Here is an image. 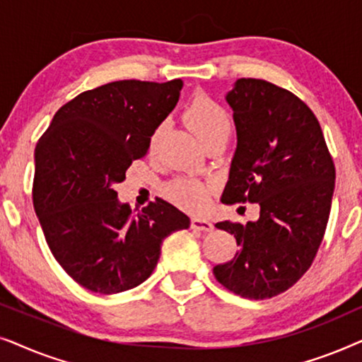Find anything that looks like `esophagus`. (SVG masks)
<instances>
[{
  "mask_svg": "<svg viewBox=\"0 0 362 362\" xmlns=\"http://www.w3.org/2000/svg\"><path fill=\"white\" fill-rule=\"evenodd\" d=\"M191 227L196 230H202V232H211L214 229V224L209 219H201V217H192L191 219Z\"/></svg>",
  "mask_w": 362,
  "mask_h": 362,
  "instance_id": "obj_1",
  "label": "esophagus"
}]
</instances>
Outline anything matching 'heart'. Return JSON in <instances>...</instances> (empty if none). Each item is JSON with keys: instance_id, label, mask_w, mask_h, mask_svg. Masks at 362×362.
Returning <instances> with one entry per match:
<instances>
[{"instance_id": "b5f03b06", "label": "heart", "mask_w": 362, "mask_h": 362, "mask_svg": "<svg viewBox=\"0 0 362 362\" xmlns=\"http://www.w3.org/2000/svg\"><path fill=\"white\" fill-rule=\"evenodd\" d=\"M185 120L189 123L196 135L204 143L209 141L211 138L221 135V133L229 132L230 128L229 118H227L224 108L212 100L211 97L204 95V93H199L187 103L185 108ZM160 135L161 128H156L155 133L151 135L150 150H155ZM214 191V182L192 176L177 177L166 189L168 197L175 204L192 212L204 211L211 204Z\"/></svg>"}]
</instances>
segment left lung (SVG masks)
<instances>
[{
  "mask_svg": "<svg viewBox=\"0 0 362 362\" xmlns=\"http://www.w3.org/2000/svg\"><path fill=\"white\" fill-rule=\"evenodd\" d=\"M226 100L237 150L224 204L259 202L255 222H217L239 252L214 267L222 286L250 300L284 293L310 269L323 240L334 191V163L318 118L295 93L262 78H239Z\"/></svg>",
  "mask_w": 362,
  "mask_h": 362,
  "instance_id": "left-lung-1",
  "label": "left lung"
}]
</instances>
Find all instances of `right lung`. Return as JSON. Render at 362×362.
Listing matches in <instances>:
<instances>
[{
	"instance_id": "obj_1",
	"label": "right lung",
	"mask_w": 362,
	"mask_h": 362,
	"mask_svg": "<svg viewBox=\"0 0 362 362\" xmlns=\"http://www.w3.org/2000/svg\"><path fill=\"white\" fill-rule=\"evenodd\" d=\"M181 88V78L105 83L59 108L39 138L34 211L54 259L93 293L140 285L155 270L163 240L189 227V217L168 201L133 214L113 189L132 163L146 156Z\"/></svg>"
}]
</instances>
